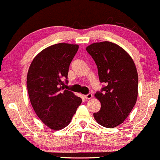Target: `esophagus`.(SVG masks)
I'll use <instances>...</instances> for the list:
<instances>
[{"label":"esophagus","instance_id":"34e87169","mask_svg":"<svg viewBox=\"0 0 160 160\" xmlns=\"http://www.w3.org/2000/svg\"><path fill=\"white\" fill-rule=\"evenodd\" d=\"M84 98H85L86 99H90L92 98V93H89V94L85 95H84Z\"/></svg>","mask_w":160,"mask_h":160}]
</instances>
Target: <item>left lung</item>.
Wrapping results in <instances>:
<instances>
[{
    "mask_svg": "<svg viewBox=\"0 0 160 160\" xmlns=\"http://www.w3.org/2000/svg\"><path fill=\"white\" fill-rule=\"evenodd\" d=\"M86 51L98 68L99 80L106 84L95 94L101 110L93 113L98 124L114 128L124 122L136 103L138 75L132 57L109 41L92 43Z\"/></svg>",
    "mask_w": 160,
    "mask_h": 160,
    "instance_id": "1",
    "label": "left lung"
}]
</instances>
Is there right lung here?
<instances>
[{
    "instance_id": "right-lung-1",
    "label": "right lung",
    "mask_w": 160,
    "mask_h": 160,
    "mask_svg": "<svg viewBox=\"0 0 160 160\" xmlns=\"http://www.w3.org/2000/svg\"><path fill=\"white\" fill-rule=\"evenodd\" d=\"M79 46L57 43L34 57L27 75V88L33 109L39 119L53 130L71 122L82 99L65 89L70 64Z\"/></svg>"
}]
</instances>
